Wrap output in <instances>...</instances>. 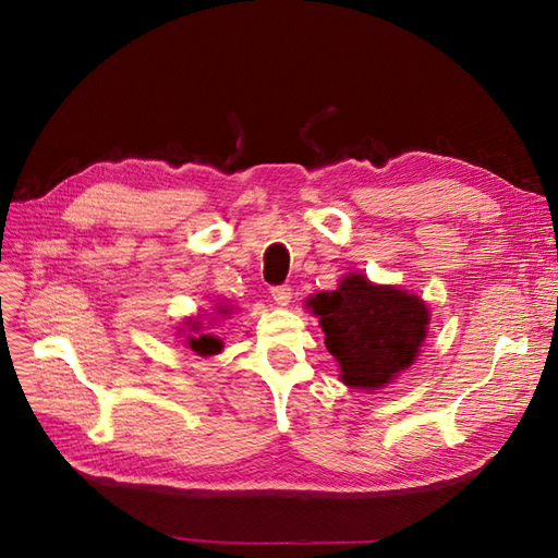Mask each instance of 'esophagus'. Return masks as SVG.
<instances>
[{"mask_svg": "<svg viewBox=\"0 0 558 558\" xmlns=\"http://www.w3.org/2000/svg\"><path fill=\"white\" fill-rule=\"evenodd\" d=\"M272 298H275V302L279 307H286L291 302V298H293V291H291V286H275L272 289Z\"/></svg>", "mask_w": 558, "mask_h": 558, "instance_id": "esophagus-1", "label": "esophagus"}]
</instances>
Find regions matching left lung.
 <instances>
[{"label": "left lung", "mask_w": 558, "mask_h": 558, "mask_svg": "<svg viewBox=\"0 0 558 558\" xmlns=\"http://www.w3.org/2000/svg\"><path fill=\"white\" fill-rule=\"evenodd\" d=\"M307 307L318 316L342 381L369 391L416 361L430 324L428 307L418 295L373 283L359 272L347 275L337 291L310 298Z\"/></svg>", "instance_id": "obj_1"}]
</instances>
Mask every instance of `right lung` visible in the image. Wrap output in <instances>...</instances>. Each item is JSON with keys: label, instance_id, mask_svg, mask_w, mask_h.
I'll list each match as a JSON object with an SVG mask.
<instances>
[{"label": "right lung", "instance_id": "right-lung-1", "mask_svg": "<svg viewBox=\"0 0 558 558\" xmlns=\"http://www.w3.org/2000/svg\"><path fill=\"white\" fill-rule=\"evenodd\" d=\"M216 314L218 316H228L230 310L226 305H218ZM185 326H189V335H185V347H189L191 351H195L197 356H214V353H218V351L223 349V342L218 340L216 335H211L209 330H202L199 318H189V320H185Z\"/></svg>", "mask_w": 558, "mask_h": 558}]
</instances>
